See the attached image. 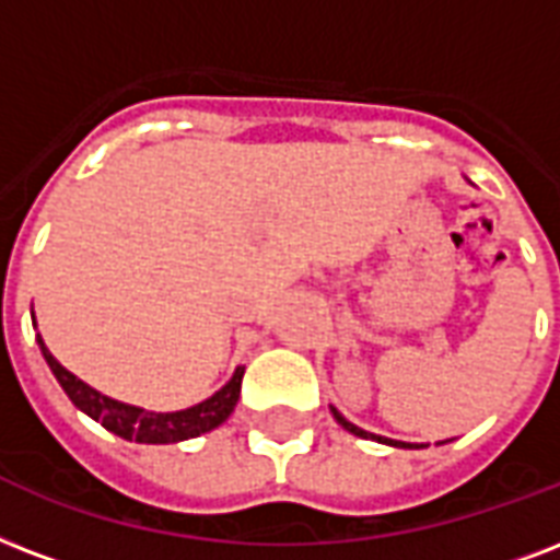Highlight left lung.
<instances>
[{
	"instance_id": "1",
	"label": "left lung",
	"mask_w": 560,
	"mask_h": 560,
	"mask_svg": "<svg viewBox=\"0 0 560 560\" xmlns=\"http://www.w3.org/2000/svg\"><path fill=\"white\" fill-rule=\"evenodd\" d=\"M331 413H335V420L340 422V425H343V429H347V432L358 434V438H375V434L364 432V429H358L355 422H349L347 417H343V413L337 411V408H331ZM375 441H384V438H375ZM384 443H390V446H413V443H402V441H384Z\"/></svg>"
}]
</instances>
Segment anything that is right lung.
<instances>
[{
    "mask_svg": "<svg viewBox=\"0 0 560 560\" xmlns=\"http://www.w3.org/2000/svg\"><path fill=\"white\" fill-rule=\"evenodd\" d=\"M37 343H40V352L46 358V364L55 373L58 384L63 387V394L70 396L72 405L81 408V411L93 417L96 422H102L108 432L119 434L122 441H138V443H178L187 441V438H196V434H205L217 429L220 422L229 420V413L234 411V405L241 399V382H243V366H237L232 375V382L225 384L223 390H217L211 399L194 405V408H185V411L173 413H155L143 411V408H135V405H122L117 399H108V396L96 394L93 387L75 378L72 373H67L58 361L52 358V352L43 347L40 335H37Z\"/></svg>",
    "mask_w": 560,
    "mask_h": 560,
    "instance_id": "obj_1",
    "label": "right lung"
}]
</instances>
